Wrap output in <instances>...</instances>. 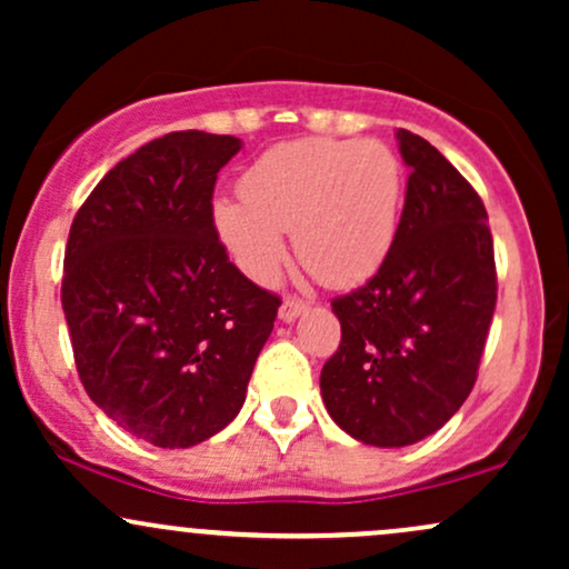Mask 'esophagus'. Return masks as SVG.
<instances>
[{"label": "esophagus", "instance_id": "34e87169", "mask_svg": "<svg viewBox=\"0 0 569 569\" xmlns=\"http://www.w3.org/2000/svg\"><path fill=\"white\" fill-rule=\"evenodd\" d=\"M307 310H310V302H305V299H299V297H286L283 305H280L278 316H280V321L291 323L293 318H299Z\"/></svg>", "mask_w": 569, "mask_h": 569}]
</instances>
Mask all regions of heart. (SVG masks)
<instances>
[{"mask_svg":"<svg viewBox=\"0 0 569 569\" xmlns=\"http://www.w3.org/2000/svg\"><path fill=\"white\" fill-rule=\"evenodd\" d=\"M243 200L213 202V224L234 262L272 283L293 232L299 262L326 286H356L388 257L403 198L401 160L382 141L302 139L248 168Z\"/></svg>","mask_w":569,"mask_h":569,"instance_id":"1","label":"heart"}]
</instances>
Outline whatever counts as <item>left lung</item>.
Instances as JSON below:
<instances>
[{"mask_svg": "<svg viewBox=\"0 0 569 569\" xmlns=\"http://www.w3.org/2000/svg\"><path fill=\"white\" fill-rule=\"evenodd\" d=\"M407 200L388 257L337 297L339 348L321 371L331 420L371 447L436 433L473 390L498 302L485 202L422 136L398 128Z\"/></svg>", "mask_w": 569, "mask_h": 569, "instance_id": "8db88e82", "label": "left lung"}]
</instances>
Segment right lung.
<instances>
[{
	"instance_id": "1",
	"label": "right lung",
	"mask_w": 569,
	"mask_h": 569,
	"mask_svg": "<svg viewBox=\"0 0 569 569\" xmlns=\"http://www.w3.org/2000/svg\"><path fill=\"white\" fill-rule=\"evenodd\" d=\"M234 136L176 130L98 181L71 221L61 305L80 380L103 415L162 449L238 417L280 297L227 257L213 187Z\"/></svg>"
}]
</instances>
